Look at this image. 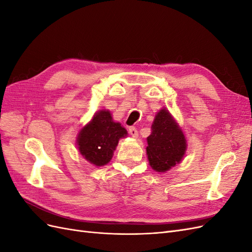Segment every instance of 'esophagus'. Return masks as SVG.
I'll list each match as a JSON object with an SVG mask.
<instances>
[{
	"label": "esophagus",
	"mask_w": 252,
	"mask_h": 252,
	"mask_svg": "<svg viewBox=\"0 0 252 252\" xmlns=\"http://www.w3.org/2000/svg\"><path fill=\"white\" fill-rule=\"evenodd\" d=\"M129 133H130L133 138H138L139 136V132H138V129H136L135 127H133V126H131V127H129Z\"/></svg>",
	"instance_id": "1"
}]
</instances>
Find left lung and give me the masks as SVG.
Listing matches in <instances>:
<instances>
[{
  "mask_svg": "<svg viewBox=\"0 0 252 252\" xmlns=\"http://www.w3.org/2000/svg\"><path fill=\"white\" fill-rule=\"evenodd\" d=\"M147 157L152 169L169 170L179 164L187 149L186 138L170 112L163 108L157 114L147 138Z\"/></svg>",
  "mask_w": 252,
  "mask_h": 252,
  "instance_id": "1",
  "label": "left lung"
}]
</instances>
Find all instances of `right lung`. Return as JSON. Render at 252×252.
<instances>
[{
  "mask_svg": "<svg viewBox=\"0 0 252 252\" xmlns=\"http://www.w3.org/2000/svg\"><path fill=\"white\" fill-rule=\"evenodd\" d=\"M127 130L119 122H114L109 110L102 109L94 113L84 126L77 138L80 154L94 166H104L110 162L119 140L125 138Z\"/></svg>",
  "mask_w": 252,
  "mask_h": 252,
  "instance_id": "obj_1",
  "label": "right lung"
}]
</instances>
